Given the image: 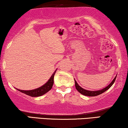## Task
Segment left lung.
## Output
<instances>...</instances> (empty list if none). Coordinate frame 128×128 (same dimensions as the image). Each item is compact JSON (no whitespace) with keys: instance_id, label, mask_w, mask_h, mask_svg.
<instances>
[{"instance_id":"left-lung-1","label":"left lung","mask_w":128,"mask_h":128,"mask_svg":"<svg viewBox=\"0 0 128 128\" xmlns=\"http://www.w3.org/2000/svg\"><path fill=\"white\" fill-rule=\"evenodd\" d=\"M116 76L114 78L112 81L111 82V83L108 86H106V87H105L103 89H101L100 90H98V91H89V90H87L86 89H84L80 86L78 84V83H77L76 80H74L75 82V87H76V88L77 89V90L80 93H81L82 94H83L84 96H89V97H94V96H97L98 95H100V94L103 93L104 92L108 90L110 87H111L114 82L115 81V79H116Z\"/></svg>"}]
</instances>
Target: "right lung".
<instances>
[{
	"mask_svg": "<svg viewBox=\"0 0 128 128\" xmlns=\"http://www.w3.org/2000/svg\"><path fill=\"white\" fill-rule=\"evenodd\" d=\"M55 73L56 70L54 72L53 74L52 75L48 81L44 85L39 87V88L31 90H22L17 88L16 89L18 91H20V92H22V93L26 94V95L31 96V97H39V96H42L45 93H46L47 92H48L52 88V86H53L54 84V78Z\"/></svg>",
	"mask_w": 128,
	"mask_h": 128,
	"instance_id": "obj_1",
	"label": "right lung"
}]
</instances>
